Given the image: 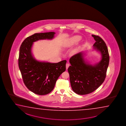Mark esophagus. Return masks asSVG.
<instances>
[{
	"instance_id": "esophagus-1",
	"label": "esophagus",
	"mask_w": 126,
	"mask_h": 126,
	"mask_svg": "<svg viewBox=\"0 0 126 126\" xmlns=\"http://www.w3.org/2000/svg\"><path fill=\"white\" fill-rule=\"evenodd\" d=\"M69 66H70V64H69V63H66V69H67Z\"/></svg>"
}]
</instances>
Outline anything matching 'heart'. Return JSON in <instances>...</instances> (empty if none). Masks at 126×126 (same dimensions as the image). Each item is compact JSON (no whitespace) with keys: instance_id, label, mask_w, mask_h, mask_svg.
Masks as SVG:
<instances>
[{"instance_id":"obj_1","label":"heart","mask_w":126,"mask_h":126,"mask_svg":"<svg viewBox=\"0 0 126 126\" xmlns=\"http://www.w3.org/2000/svg\"><path fill=\"white\" fill-rule=\"evenodd\" d=\"M80 39H81V37L80 36H74L70 41L65 43V44L64 45V47H71L72 46L74 43H75V42L79 41L80 40Z\"/></svg>"}]
</instances>
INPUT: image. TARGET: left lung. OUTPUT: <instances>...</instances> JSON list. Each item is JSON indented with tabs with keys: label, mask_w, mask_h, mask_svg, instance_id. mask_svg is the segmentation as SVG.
<instances>
[{
	"label": "left lung",
	"mask_w": 126,
	"mask_h": 126,
	"mask_svg": "<svg viewBox=\"0 0 126 126\" xmlns=\"http://www.w3.org/2000/svg\"><path fill=\"white\" fill-rule=\"evenodd\" d=\"M96 42L94 49L100 52V62L92 65L85 61L83 52L70 58L68 68L70 85L73 91L79 95L89 94L94 92L105 81L109 66V56L106 44L100 36L92 35Z\"/></svg>",
	"instance_id": "8db88e82"
}]
</instances>
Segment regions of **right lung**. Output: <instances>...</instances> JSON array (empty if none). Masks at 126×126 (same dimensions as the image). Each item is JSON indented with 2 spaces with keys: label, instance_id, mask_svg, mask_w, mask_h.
Instances as JSON below:
<instances>
[{
  "label": "right lung",
  "instance_id": "1",
  "mask_svg": "<svg viewBox=\"0 0 126 126\" xmlns=\"http://www.w3.org/2000/svg\"><path fill=\"white\" fill-rule=\"evenodd\" d=\"M55 32L36 33L23 41L20 48L18 66L24 83L35 94L44 95L52 91L58 78L66 70V60L57 63L40 62L32 53L33 43L41 40H51Z\"/></svg>",
  "mask_w": 126,
  "mask_h": 126
}]
</instances>
